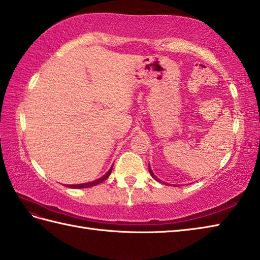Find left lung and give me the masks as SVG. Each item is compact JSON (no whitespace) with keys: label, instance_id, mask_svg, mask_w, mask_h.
Here are the masks:
<instances>
[{"label":"left lung","instance_id":"left-lung-1","mask_svg":"<svg viewBox=\"0 0 260 260\" xmlns=\"http://www.w3.org/2000/svg\"><path fill=\"white\" fill-rule=\"evenodd\" d=\"M148 169H149V173H150V175H151V177H152L153 179H156V181H157V182H159V183H161V181H160V179H159V178H157V177H156V175L152 173V171H151V168H150V165H148ZM164 183H165V182H162V184H164ZM165 184H167V183H165Z\"/></svg>","mask_w":260,"mask_h":260}]
</instances>
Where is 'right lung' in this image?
<instances>
[{
    "instance_id": "obj_1",
    "label": "right lung",
    "mask_w": 260,
    "mask_h": 260,
    "mask_svg": "<svg viewBox=\"0 0 260 260\" xmlns=\"http://www.w3.org/2000/svg\"><path fill=\"white\" fill-rule=\"evenodd\" d=\"M112 168H113V166L110 168V171L105 174V175H103L102 177L101 178H99V179H96V181H93V182H89V183H84V184H76V185H67L68 187H72V188H87V187H92V186H95V185H98V184H100V183H102V182H104L105 179H107L109 176H110V174H111V172H112Z\"/></svg>"
}]
</instances>
